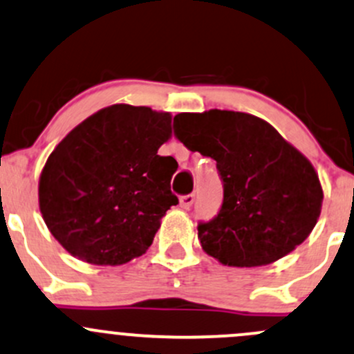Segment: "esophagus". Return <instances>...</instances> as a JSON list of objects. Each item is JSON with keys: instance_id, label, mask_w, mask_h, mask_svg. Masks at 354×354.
Returning a JSON list of instances; mask_svg holds the SVG:
<instances>
[{"instance_id": "obj_1", "label": "esophagus", "mask_w": 354, "mask_h": 354, "mask_svg": "<svg viewBox=\"0 0 354 354\" xmlns=\"http://www.w3.org/2000/svg\"><path fill=\"white\" fill-rule=\"evenodd\" d=\"M193 202H195V195H193V193L180 196V205L181 208H185V210H189V207L193 205Z\"/></svg>"}]
</instances>
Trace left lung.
I'll return each instance as SVG.
<instances>
[{
	"mask_svg": "<svg viewBox=\"0 0 354 354\" xmlns=\"http://www.w3.org/2000/svg\"><path fill=\"white\" fill-rule=\"evenodd\" d=\"M174 136L215 159L224 185L218 214L198 224L207 254L227 266H263L307 239L321 215V181L277 129L243 111L208 110L176 115Z\"/></svg>",
	"mask_w": 354,
	"mask_h": 354,
	"instance_id": "obj_1",
	"label": "left lung"
}]
</instances>
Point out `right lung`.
<instances>
[{
    "label": "right lung",
    "instance_id": "1",
    "mask_svg": "<svg viewBox=\"0 0 354 354\" xmlns=\"http://www.w3.org/2000/svg\"><path fill=\"white\" fill-rule=\"evenodd\" d=\"M171 115L111 105L73 129L52 151L39 181L44 222L81 261L118 266L142 256L176 195L178 162L159 156Z\"/></svg>",
    "mask_w": 354,
    "mask_h": 354
}]
</instances>
